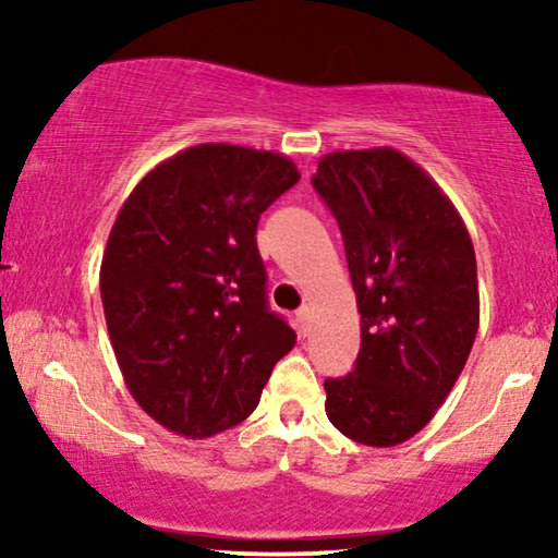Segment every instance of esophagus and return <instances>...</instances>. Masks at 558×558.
<instances>
[{
  "label": "esophagus",
  "mask_w": 558,
  "mask_h": 558,
  "mask_svg": "<svg viewBox=\"0 0 558 558\" xmlns=\"http://www.w3.org/2000/svg\"><path fill=\"white\" fill-rule=\"evenodd\" d=\"M296 325H300L302 335H310V330H312V307L296 310Z\"/></svg>",
  "instance_id": "34e87169"
}]
</instances>
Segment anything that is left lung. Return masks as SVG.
<instances>
[{
    "instance_id": "8db88e82",
    "label": "left lung",
    "mask_w": 558,
    "mask_h": 558,
    "mask_svg": "<svg viewBox=\"0 0 558 558\" xmlns=\"http://www.w3.org/2000/svg\"><path fill=\"white\" fill-rule=\"evenodd\" d=\"M312 185L338 220L361 312L353 373L325 380L332 426L368 447L422 432L480 325L477 264L441 187L391 147L330 151Z\"/></svg>"
}]
</instances>
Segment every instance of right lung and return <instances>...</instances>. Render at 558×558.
Instances as JSON below:
<instances>
[{"mask_svg": "<svg viewBox=\"0 0 558 558\" xmlns=\"http://www.w3.org/2000/svg\"><path fill=\"white\" fill-rule=\"evenodd\" d=\"M277 151L197 144L144 174L101 262V302L134 401L180 437L205 439L256 409L296 335L266 302L262 213L296 185Z\"/></svg>", "mask_w": 558, "mask_h": 558, "instance_id": "1", "label": "right lung"}]
</instances>
